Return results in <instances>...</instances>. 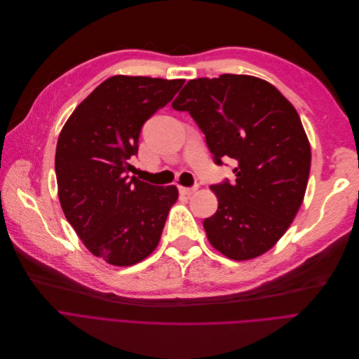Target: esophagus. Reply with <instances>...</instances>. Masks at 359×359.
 <instances>
[{
  "instance_id": "obj_1",
  "label": "esophagus",
  "mask_w": 359,
  "mask_h": 359,
  "mask_svg": "<svg viewBox=\"0 0 359 359\" xmlns=\"http://www.w3.org/2000/svg\"><path fill=\"white\" fill-rule=\"evenodd\" d=\"M178 190L182 196H191L193 193H196L198 190V185H194V187H181V185H178Z\"/></svg>"
}]
</instances>
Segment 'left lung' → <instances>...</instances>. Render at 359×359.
I'll list each match as a JSON object with an SVG mask.
<instances>
[{
	"instance_id": "8db88e82",
	"label": "left lung",
	"mask_w": 359,
	"mask_h": 359,
	"mask_svg": "<svg viewBox=\"0 0 359 359\" xmlns=\"http://www.w3.org/2000/svg\"><path fill=\"white\" fill-rule=\"evenodd\" d=\"M190 112L217 165L236 163L233 184H215L219 206L203 226L210 244L232 260L269 251L299 210L311 166L301 118L273 84L244 74L194 79L172 102Z\"/></svg>"
}]
</instances>
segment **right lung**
I'll return each instance as SVG.
<instances>
[{"label": "right lung", "mask_w": 359, "mask_h": 359, "mask_svg": "<svg viewBox=\"0 0 359 359\" xmlns=\"http://www.w3.org/2000/svg\"><path fill=\"white\" fill-rule=\"evenodd\" d=\"M184 79L114 76L67 119L55 151L62 212L83 244L114 266L144 260L159 244L175 185L128 177L143 124L174 99Z\"/></svg>", "instance_id": "1"}]
</instances>
